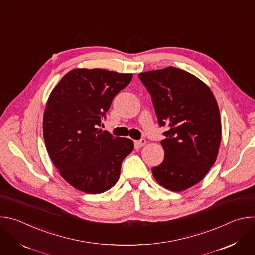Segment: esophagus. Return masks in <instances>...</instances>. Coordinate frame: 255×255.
Masks as SVG:
<instances>
[{"label":"esophagus","instance_id":"obj_1","mask_svg":"<svg viewBox=\"0 0 255 255\" xmlns=\"http://www.w3.org/2000/svg\"><path fill=\"white\" fill-rule=\"evenodd\" d=\"M145 144H146V140L143 139V138H142V139H140V140H137V141H135V145H136L137 147H139V148L143 147Z\"/></svg>","mask_w":255,"mask_h":255}]
</instances>
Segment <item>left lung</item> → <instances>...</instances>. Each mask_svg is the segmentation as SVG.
<instances>
[{
    "label": "left lung",
    "instance_id": "left-lung-1",
    "mask_svg": "<svg viewBox=\"0 0 255 255\" xmlns=\"http://www.w3.org/2000/svg\"><path fill=\"white\" fill-rule=\"evenodd\" d=\"M151 96L163 132L164 160L152 173L167 190H187L208 173L221 142V120L217 101L201 80L173 66L139 74Z\"/></svg>",
    "mask_w": 255,
    "mask_h": 255
}]
</instances>
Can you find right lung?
Returning a JSON list of instances; mask_svg holds the SVG:
<instances>
[{"mask_svg": "<svg viewBox=\"0 0 255 255\" xmlns=\"http://www.w3.org/2000/svg\"><path fill=\"white\" fill-rule=\"evenodd\" d=\"M132 77L100 68L72 69L49 96L43 117L47 152L61 176L82 192L110 190L134 148L130 139L98 128Z\"/></svg>", "mask_w": 255, "mask_h": 255, "instance_id": "obj_1", "label": "right lung"}]
</instances>
